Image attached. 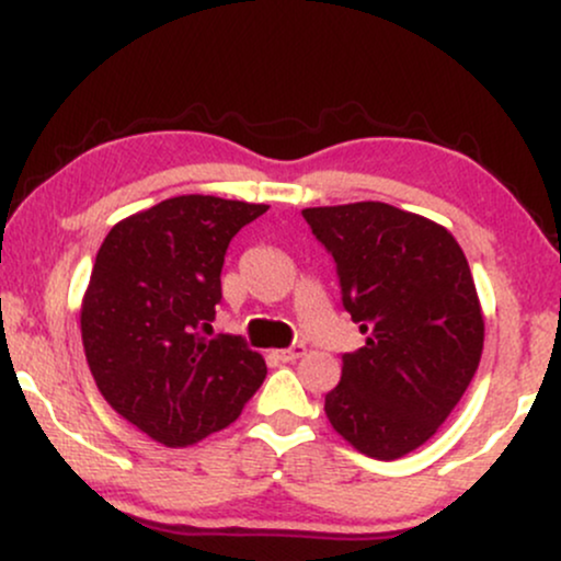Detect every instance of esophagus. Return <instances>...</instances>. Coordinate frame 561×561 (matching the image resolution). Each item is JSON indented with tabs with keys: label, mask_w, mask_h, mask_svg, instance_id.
Here are the masks:
<instances>
[{
	"label": "esophagus",
	"mask_w": 561,
	"mask_h": 561,
	"mask_svg": "<svg viewBox=\"0 0 561 561\" xmlns=\"http://www.w3.org/2000/svg\"><path fill=\"white\" fill-rule=\"evenodd\" d=\"M302 353H306V347L295 345V347H289V351H276V358H279L282 364H295Z\"/></svg>",
	"instance_id": "esophagus-1"
}]
</instances>
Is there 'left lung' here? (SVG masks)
<instances>
[{"mask_svg": "<svg viewBox=\"0 0 561 561\" xmlns=\"http://www.w3.org/2000/svg\"><path fill=\"white\" fill-rule=\"evenodd\" d=\"M337 263L343 306L366 345L327 392L334 433L379 461L437 433L472 382L485 319L465 250L440 224L388 203L306 208Z\"/></svg>", "mask_w": 561, "mask_h": 561, "instance_id": "8db88e82", "label": "left lung"}]
</instances>
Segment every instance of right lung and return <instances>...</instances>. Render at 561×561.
<instances>
[{
  "label": "right lung",
  "mask_w": 561,
  "mask_h": 561,
  "mask_svg": "<svg viewBox=\"0 0 561 561\" xmlns=\"http://www.w3.org/2000/svg\"><path fill=\"white\" fill-rule=\"evenodd\" d=\"M268 205L179 195L111 229L81 300V340L96 390L169 448L229 427L266 377L240 337L208 340L231 237Z\"/></svg>",
  "instance_id": "right-lung-1"
}]
</instances>
